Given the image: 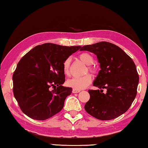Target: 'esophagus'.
I'll list each match as a JSON object with an SVG mask.
<instances>
[{"label":"esophagus","instance_id":"esophagus-1","mask_svg":"<svg viewBox=\"0 0 148 148\" xmlns=\"http://www.w3.org/2000/svg\"><path fill=\"white\" fill-rule=\"evenodd\" d=\"M80 91H81L80 90H77V89H72V92H73V93H77V92H79Z\"/></svg>","mask_w":148,"mask_h":148}]
</instances>
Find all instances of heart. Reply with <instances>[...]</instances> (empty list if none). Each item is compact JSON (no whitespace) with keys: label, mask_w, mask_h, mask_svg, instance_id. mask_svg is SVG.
Returning a JSON list of instances; mask_svg holds the SVG:
<instances>
[{"label":"heart","mask_w":148,"mask_h":148,"mask_svg":"<svg viewBox=\"0 0 148 148\" xmlns=\"http://www.w3.org/2000/svg\"><path fill=\"white\" fill-rule=\"evenodd\" d=\"M79 59L80 61H82L84 64L87 65V70L91 73H95L96 72V69L95 67L91 66V65L93 63L94 59L91 54L89 53H82L79 54ZM71 58H67L64 61L62 64V70L65 75L68 76L70 74L71 71ZM92 82V77L90 74H87L84 76L81 77H73L72 78L68 79L66 81V85L70 87L77 89L81 90L86 88Z\"/></svg>","instance_id":"obj_1"}]
</instances>
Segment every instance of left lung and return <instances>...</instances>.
<instances>
[{
    "label": "left lung",
    "instance_id": "left-lung-1",
    "mask_svg": "<svg viewBox=\"0 0 148 148\" xmlns=\"http://www.w3.org/2000/svg\"><path fill=\"white\" fill-rule=\"evenodd\" d=\"M81 51L95 54L101 66L93 86L101 90H89L90 99L84 108L100 120H110L129 110L137 93L139 76L132 59L122 49L108 42L82 47ZM102 88H106V94Z\"/></svg>",
    "mask_w": 148,
    "mask_h": 148
}]
</instances>
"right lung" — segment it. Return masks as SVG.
Instances as JSON below:
<instances>
[{
  "mask_svg": "<svg viewBox=\"0 0 148 148\" xmlns=\"http://www.w3.org/2000/svg\"><path fill=\"white\" fill-rule=\"evenodd\" d=\"M81 46L46 43L32 48L22 57L13 74L14 95L21 111L31 118L46 120L64 106L71 87L62 86V64ZM51 87L54 89L51 91Z\"/></svg>",
  "mask_w": 148,
  "mask_h": 148,
  "instance_id": "1",
  "label": "right lung"
}]
</instances>
